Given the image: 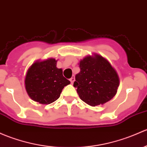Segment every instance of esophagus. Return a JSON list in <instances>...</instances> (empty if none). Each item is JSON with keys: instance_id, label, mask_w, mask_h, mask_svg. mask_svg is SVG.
I'll return each instance as SVG.
<instances>
[{"instance_id": "esophagus-1", "label": "esophagus", "mask_w": 147, "mask_h": 147, "mask_svg": "<svg viewBox=\"0 0 147 147\" xmlns=\"http://www.w3.org/2000/svg\"><path fill=\"white\" fill-rule=\"evenodd\" d=\"M69 81H70V82L72 84V83L75 82V78H71L70 79H69Z\"/></svg>"}]
</instances>
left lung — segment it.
Masks as SVG:
<instances>
[{
	"mask_svg": "<svg viewBox=\"0 0 147 147\" xmlns=\"http://www.w3.org/2000/svg\"><path fill=\"white\" fill-rule=\"evenodd\" d=\"M80 72L73 86L80 98L89 106L103 104L117 93L119 77L106 58L98 54L88 55L80 62Z\"/></svg>",
	"mask_w": 147,
	"mask_h": 147,
	"instance_id": "obj_1",
	"label": "left lung"
}]
</instances>
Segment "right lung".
I'll list each match as a JSON object with an SVG mask.
<instances>
[{"mask_svg": "<svg viewBox=\"0 0 147 147\" xmlns=\"http://www.w3.org/2000/svg\"><path fill=\"white\" fill-rule=\"evenodd\" d=\"M57 61L49 58L37 61L31 65L25 77V89L33 101L49 104L60 97L64 86L70 82L64 78L61 68L56 67Z\"/></svg>", "mask_w": 147, "mask_h": 147, "instance_id": "add662e5", "label": "right lung"}]
</instances>
